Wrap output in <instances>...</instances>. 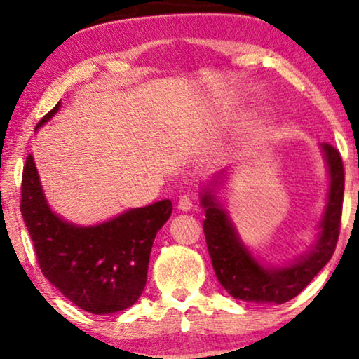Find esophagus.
<instances>
[{
  "label": "esophagus",
  "instance_id": "obj_1",
  "mask_svg": "<svg viewBox=\"0 0 359 359\" xmlns=\"http://www.w3.org/2000/svg\"><path fill=\"white\" fill-rule=\"evenodd\" d=\"M178 209L180 210H191L193 209V199L189 198V196H186V194H183V196H180V199H178Z\"/></svg>",
  "mask_w": 359,
  "mask_h": 359
}]
</instances>
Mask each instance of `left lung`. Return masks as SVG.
<instances>
[{"mask_svg": "<svg viewBox=\"0 0 359 359\" xmlns=\"http://www.w3.org/2000/svg\"><path fill=\"white\" fill-rule=\"evenodd\" d=\"M322 151L330 184L325 210L318 224L317 243L311 252L287 266L274 268L262 264L240 240L227 210L214 194V186L220 181H212V184L203 191L201 204L205 212L203 222L205 243L215 276L232 297L258 304H284L296 297L332 258L340 233L345 173L340 151L335 147L322 144ZM217 178L224 180L225 175L220 173Z\"/></svg>", "mask_w": 359, "mask_h": 359, "instance_id": "1", "label": "left lung"}]
</instances>
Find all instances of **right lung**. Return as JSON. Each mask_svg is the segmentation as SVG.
Wrapping results in <instances>:
<instances>
[{"label":"right lung","mask_w":359,"mask_h":359,"mask_svg":"<svg viewBox=\"0 0 359 359\" xmlns=\"http://www.w3.org/2000/svg\"><path fill=\"white\" fill-rule=\"evenodd\" d=\"M60 102L36 129L52 119ZM170 199L80 227L50 209L34 156L22 171L21 212L43 276L83 311L104 316L134 306L147 283L155 235L170 219Z\"/></svg>","instance_id":"right-lung-1"}]
</instances>
